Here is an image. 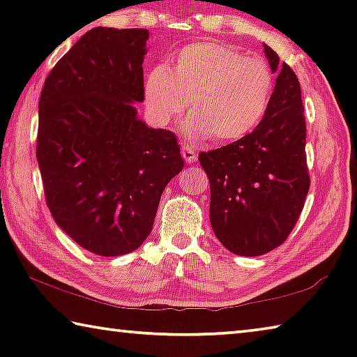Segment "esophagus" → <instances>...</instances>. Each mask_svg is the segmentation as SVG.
<instances>
[{
    "mask_svg": "<svg viewBox=\"0 0 357 357\" xmlns=\"http://www.w3.org/2000/svg\"><path fill=\"white\" fill-rule=\"evenodd\" d=\"M183 157H184V160L187 162V164H195L197 159H198L195 149L189 146V144H184V146H183Z\"/></svg>",
    "mask_w": 357,
    "mask_h": 357,
    "instance_id": "1",
    "label": "esophagus"
}]
</instances>
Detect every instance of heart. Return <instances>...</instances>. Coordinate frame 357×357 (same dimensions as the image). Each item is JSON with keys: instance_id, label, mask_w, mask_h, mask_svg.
<instances>
[{"instance_id": "1", "label": "heart", "mask_w": 357, "mask_h": 357, "mask_svg": "<svg viewBox=\"0 0 357 357\" xmlns=\"http://www.w3.org/2000/svg\"><path fill=\"white\" fill-rule=\"evenodd\" d=\"M275 78L261 58L222 42L185 45L173 69L154 66L144 77V100L160 123H170L190 100L185 129L219 143L241 140L258 128L274 96Z\"/></svg>"}]
</instances>
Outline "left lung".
Instances as JSON below:
<instances>
[{
    "mask_svg": "<svg viewBox=\"0 0 357 357\" xmlns=\"http://www.w3.org/2000/svg\"><path fill=\"white\" fill-rule=\"evenodd\" d=\"M264 53L277 80L263 121L241 140L198 155L209 178L214 234L241 257L285 243L310 187L301 84L273 48L264 45Z\"/></svg>",
    "mask_w": 357,
    "mask_h": 357,
    "instance_id": "left-lung-1",
    "label": "left lung"
}]
</instances>
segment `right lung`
Segmentation results:
<instances>
[{
  "mask_svg": "<svg viewBox=\"0 0 357 357\" xmlns=\"http://www.w3.org/2000/svg\"><path fill=\"white\" fill-rule=\"evenodd\" d=\"M148 29H89L45 78L38 164L53 219L100 257L138 249L162 192L184 168L176 135L151 129L132 104L144 100Z\"/></svg>",
  "mask_w": 357,
  "mask_h": 357,
  "instance_id": "add662e5",
  "label": "right lung"
}]
</instances>
